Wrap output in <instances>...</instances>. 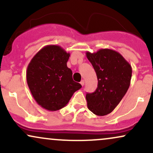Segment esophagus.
Returning a JSON list of instances; mask_svg holds the SVG:
<instances>
[{"label": "esophagus", "mask_w": 153, "mask_h": 153, "mask_svg": "<svg viewBox=\"0 0 153 153\" xmlns=\"http://www.w3.org/2000/svg\"><path fill=\"white\" fill-rule=\"evenodd\" d=\"M80 84H81L82 86H83L84 84H85V81H84V80H82L81 81H80Z\"/></svg>", "instance_id": "obj_1"}]
</instances>
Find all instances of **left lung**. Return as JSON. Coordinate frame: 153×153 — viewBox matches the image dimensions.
<instances>
[{
    "label": "left lung",
    "mask_w": 153,
    "mask_h": 153,
    "mask_svg": "<svg viewBox=\"0 0 153 153\" xmlns=\"http://www.w3.org/2000/svg\"><path fill=\"white\" fill-rule=\"evenodd\" d=\"M98 78V87L87 94L88 109L97 116L111 113L119 104L130 85L131 67L117 51L101 49L96 52H86Z\"/></svg>",
    "instance_id": "obj_1"
}]
</instances>
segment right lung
<instances>
[{
    "label": "right lung",
    "mask_w": 153,
    "mask_h": 153,
    "mask_svg": "<svg viewBox=\"0 0 153 153\" xmlns=\"http://www.w3.org/2000/svg\"><path fill=\"white\" fill-rule=\"evenodd\" d=\"M70 55L60 46L47 45L28 65V86L36 103L45 109H61L81 88L82 85L73 80V72L67 66Z\"/></svg>",
    "instance_id": "right-lung-1"
}]
</instances>
